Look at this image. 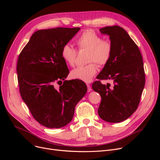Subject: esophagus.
I'll return each mask as SVG.
<instances>
[{
	"instance_id": "obj_1",
	"label": "esophagus",
	"mask_w": 160,
	"mask_h": 160,
	"mask_svg": "<svg viewBox=\"0 0 160 160\" xmlns=\"http://www.w3.org/2000/svg\"><path fill=\"white\" fill-rule=\"evenodd\" d=\"M86 85H87V87H88V91L90 92L91 91V88L90 84H89V83H87Z\"/></svg>"
}]
</instances>
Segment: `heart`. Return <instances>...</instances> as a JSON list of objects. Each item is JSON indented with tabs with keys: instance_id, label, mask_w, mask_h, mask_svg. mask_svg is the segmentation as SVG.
Segmentation results:
<instances>
[{
	"instance_id": "heart-1",
	"label": "heart",
	"mask_w": 160,
	"mask_h": 160,
	"mask_svg": "<svg viewBox=\"0 0 160 160\" xmlns=\"http://www.w3.org/2000/svg\"><path fill=\"white\" fill-rule=\"evenodd\" d=\"M75 43L79 50L88 51L87 61L90 63L85 66H80L71 72L72 78L89 82L93 78L99 65H104L110 60L112 53V45L110 41L102 39L101 37L91 30H87L82 33L75 39ZM77 51L69 44L63 46L61 56L65 63L73 67L77 58Z\"/></svg>"
}]
</instances>
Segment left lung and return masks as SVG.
I'll use <instances>...</instances> for the list:
<instances>
[{"label": "left lung", "instance_id": "obj_1", "mask_svg": "<svg viewBox=\"0 0 160 160\" xmlns=\"http://www.w3.org/2000/svg\"><path fill=\"white\" fill-rule=\"evenodd\" d=\"M100 32L110 36L112 53L97 78L112 80L113 87L98 80L92 88L101 97L98 109L100 118L120 122L135 112L139 104L145 83L143 62L138 45L122 27H106Z\"/></svg>", "mask_w": 160, "mask_h": 160}]
</instances>
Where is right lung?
Instances as JSON below:
<instances>
[{
    "instance_id": "1",
    "label": "right lung",
    "mask_w": 160,
    "mask_h": 160,
    "mask_svg": "<svg viewBox=\"0 0 160 160\" xmlns=\"http://www.w3.org/2000/svg\"><path fill=\"white\" fill-rule=\"evenodd\" d=\"M80 30L58 27L38 30L18 58L21 96L33 118L47 128H59L69 124L76 105L88 90L80 80H65L69 71L61 56L63 46ZM62 81L63 84L56 90L53 84Z\"/></svg>"
}]
</instances>
